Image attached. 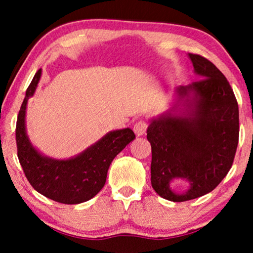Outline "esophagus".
Returning <instances> with one entry per match:
<instances>
[{
    "mask_svg": "<svg viewBox=\"0 0 253 253\" xmlns=\"http://www.w3.org/2000/svg\"><path fill=\"white\" fill-rule=\"evenodd\" d=\"M146 130H147V122H145V121H138V122L134 123L133 131L137 136H143V134L146 133Z\"/></svg>",
    "mask_w": 253,
    "mask_h": 253,
    "instance_id": "esophagus-1",
    "label": "esophagus"
}]
</instances>
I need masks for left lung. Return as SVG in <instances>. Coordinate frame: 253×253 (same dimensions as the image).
Here are the masks:
<instances>
[{
    "label": "left lung",
    "instance_id": "left-lung-1",
    "mask_svg": "<svg viewBox=\"0 0 253 253\" xmlns=\"http://www.w3.org/2000/svg\"><path fill=\"white\" fill-rule=\"evenodd\" d=\"M200 81L178 86L167 112L150 120L151 183L162 198L179 203L209 193L233 165L240 134L238 105L222 72L205 57L188 54ZM175 179L188 182L176 193Z\"/></svg>",
    "mask_w": 253,
    "mask_h": 253
}]
</instances>
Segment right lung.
<instances>
[{"mask_svg":"<svg viewBox=\"0 0 253 253\" xmlns=\"http://www.w3.org/2000/svg\"><path fill=\"white\" fill-rule=\"evenodd\" d=\"M41 69L34 75L20 107L16 126L18 159L27 181L41 195L57 203L81 204L103 188L114 158L134 139L133 131L114 130L106 133L82 153L69 159L47 157L33 146L26 131L27 101L38 87Z\"/></svg>","mask_w":253,"mask_h":253,"instance_id":"add662e5","label":"right lung"}]
</instances>
